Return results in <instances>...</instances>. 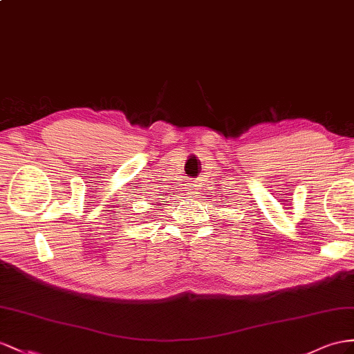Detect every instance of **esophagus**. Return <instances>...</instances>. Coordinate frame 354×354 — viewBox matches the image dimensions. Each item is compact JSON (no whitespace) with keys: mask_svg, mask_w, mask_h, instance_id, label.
I'll return each mask as SVG.
<instances>
[{"mask_svg":"<svg viewBox=\"0 0 354 354\" xmlns=\"http://www.w3.org/2000/svg\"><path fill=\"white\" fill-rule=\"evenodd\" d=\"M196 183H197V180H194V185H189V187H197V185H196ZM192 189H193V188H192ZM189 194H192V193H189Z\"/></svg>","mask_w":354,"mask_h":354,"instance_id":"34e87169","label":"esophagus"}]
</instances>
